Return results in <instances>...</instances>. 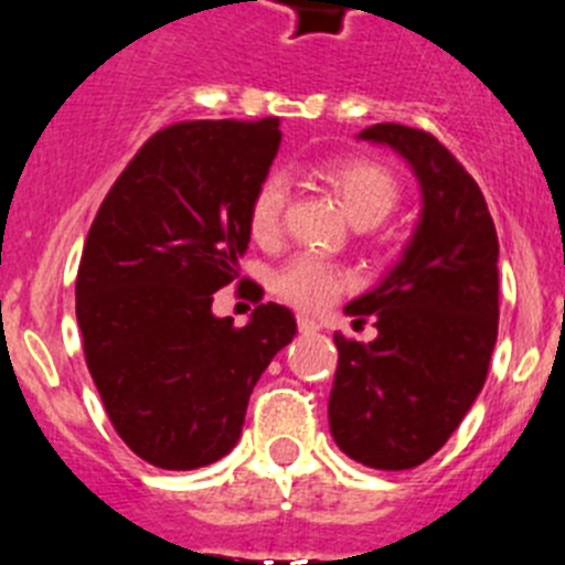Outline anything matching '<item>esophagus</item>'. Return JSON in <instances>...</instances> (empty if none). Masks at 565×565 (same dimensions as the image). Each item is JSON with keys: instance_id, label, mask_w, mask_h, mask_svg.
Wrapping results in <instances>:
<instances>
[{"instance_id": "esophagus-1", "label": "esophagus", "mask_w": 565, "mask_h": 565, "mask_svg": "<svg viewBox=\"0 0 565 565\" xmlns=\"http://www.w3.org/2000/svg\"><path fill=\"white\" fill-rule=\"evenodd\" d=\"M298 330H301L303 335H310V332H318V330H321V323H318L316 318L298 316Z\"/></svg>"}]
</instances>
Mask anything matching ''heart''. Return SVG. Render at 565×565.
Here are the masks:
<instances>
[{"instance_id":"b5f03b06","label":"heart","mask_w":565,"mask_h":565,"mask_svg":"<svg viewBox=\"0 0 565 565\" xmlns=\"http://www.w3.org/2000/svg\"><path fill=\"white\" fill-rule=\"evenodd\" d=\"M323 179L330 181L338 201L358 227H375L398 207L401 188L395 175L384 164L370 159H343L323 167ZM284 210H287V181L281 175H267L255 188L249 201V233L258 242H273L281 233ZM352 278L347 269L323 262L318 255H298L284 264L276 273L278 296L298 310L318 312L330 307L343 289L350 287Z\"/></svg>"}]
</instances>
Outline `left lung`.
Returning a JSON list of instances; mask_svg holds the SVG:
<instances>
[{
	"label": "left lung",
	"instance_id": "1",
	"mask_svg": "<svg viewBox=\"0 0 565 565\" xmlns=\"http://www.w3.org/2000/svg\"><path fill=\"white\" fill-rule=\"evenodd\" d=\"M358 139L409 161L424 210L395 269L343 310L377 338L335 335L330 431L358 463L398 472L438 452L483 390L498 341V233L478 181L435 136L386 121Z\"/></svg>",
	"mask_w": 565,
	"mask_h": 565
}]
</instances>
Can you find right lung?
<instances>
[{"instance_id": "1", "label": "right lung", "mask_w": 565, "mask_h": 565, "mask_svg": "<svg viewBox=\"0 0 565 565\" xmlns=\"http://www.w3.org/2000/svg\"><path fill=\"white\" fill-rule=\"evenodd\" d=\"M278 145V119L164 127L87 233L76 276L87 370L113 429L159 469L224 458L253 386L296 335V316L273 301L247 327L213 316V292L238 278L249 201Z\"/></svg>"}]
</instances>
